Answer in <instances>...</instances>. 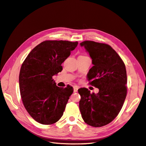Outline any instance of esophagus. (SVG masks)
Returning <instances> with one entry per match:
<instances>
[{
    "instance_id": "esophagus-1",
    "label": "esophagus",
    "mask_w": 146,
    "mask_h": 146,
    "mask_svg": "<svg viewBox=\"0 0 146 146\" xmlns=\"http://www.w3.org/2000/svg\"><path fill=\"white\" fill-rule=\"evenodd\" d=\"M73 90H74V92L76 93V92H77V91H78V88L77 86H74L73 88Z\"/></svg>"
}]
</instances>
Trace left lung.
I'll return each mask as SVG.
<instances>
[{"label": "left lung", "instance_id": "1", "mask_svg": "<svg viewBox=\"0 0 146 146\" xmlns=\"http://www.w3.org/2000/svg\"><path fill=\"white\" fill-rule=\"evenodd\" d=\"M88 52L93 66L87 74L97 94L86 88L78 90L79 106L83 119L93 127H102L113 121L120 112L127 94L125 64L112 47L106 43L86 40L80 43Z\"/></svg>", "mask_w": 146, "mask_h": 146}]
</instances>
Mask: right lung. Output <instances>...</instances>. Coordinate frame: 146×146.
I'll use <instances>...</instances> for the list:
<instances>
[{
	"instance_id": "add662e5",
	"label": "right lung",
	"mask_w": 146,
	"mask_h": 146,
	"mask_svg": "<svg viewBox=\"0 0 146 146\" xmlns=\"http://www.w3.org/2000/svg\"><path fill=\"white\" fill-rule=\"evenodd\" d=\"M78 42L45 40L36 45L22 65L19 87L26 110L42 124L55 123L63 116L73 88L56 85L53 76L61 72L62 63Z\"/></svg>"
}]
</instances>
